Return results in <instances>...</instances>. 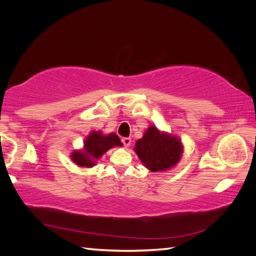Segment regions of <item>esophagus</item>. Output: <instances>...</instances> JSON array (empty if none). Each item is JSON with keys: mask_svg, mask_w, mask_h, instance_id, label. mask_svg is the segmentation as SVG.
<instances>
[{"mask_svg": "<svg viewBox=\"0 0 256 256\" xmlns=\"http://www.w3.org/2000/svg\"><path fill=\"white\" fill-rule=\"evenodd\" d=\"M122 142L124 145H125V147H129L131 144V138H122Z\"/></svg>", "mask_w": 256, "mask_h": 256, "instance_id": "1", "label": "esophagus"}]
</instances>
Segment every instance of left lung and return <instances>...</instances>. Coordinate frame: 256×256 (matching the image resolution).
<instances>
[{
    "mask_svg": "<svg viewBox=\"0 0 256 256\" xmlns=\"http://www.w3.org/2000/svg\"><path fill=\"white\" fill-rule=\"evenodd\" d=\"M134 150L146 168L152 172H164L180 161L184 145L177 136L152 125L136 142Z\"/></svg>",
    "mask_w": 256,
    "mask_h": 256,
    "instance_id": "left-lung-1",
    "label": "left lung"
}]
</instances>
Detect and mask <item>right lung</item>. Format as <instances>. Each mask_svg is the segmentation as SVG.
Segmentation results:
<instances>
[{
  "label": "right lung",
  "mask_w": 256,
  "mask_h": 256,
  "mask_svg": "<svg viewBox=\"0 0 256 256\" xmlns=\"http://www.w3.org/2000/svg\"><path fill=\"white\" fill-rule=\"evenodd\" d=\"M115 146H122L120 138L115 134H104L102 131L92 130L84 138L81 150H74L70 159L80 168H92L104 154Z\"/></svg>",
  "instance_id": "obj_1"
}]
</instances>
